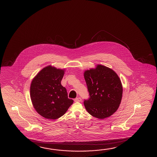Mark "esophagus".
Masks as SVG:
<instances>
[{"mask_svg":"<svg viewBox=\"0 0 157 157\" xmlns=\"http://www.w3.org/2000/svg\"><path fill=\"white\" fill-rule=\"evenodd\" d=\"M81 101H82V99H81V98H80V97H77V98L74 99V101L75 102H80Z\"/></svg>","mask_w":157,"mask_h":157,"instance_id":"1","label":"esophagus"}]
</instances>
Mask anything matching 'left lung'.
<instances>
[{
	"label": "left lung",
	"instance_id": "1",
	"mask_svg": "<svg viewBox=\"0 0 157 157\" xmlns=\"http://www.w3.org/2000/svg\"><path fill=\"white\" fill-rule=\"evenodd\" d=\"M89 99L84 105L90 115L99 119L109 117L117 110L121 101L122 86L118 75L111 68L102 65L85 71Z\"/></svg>",
	"mask_w": 157,
	"mask_h": 157
}]
</instances>
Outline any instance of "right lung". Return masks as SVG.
Returning a JSON list of instances; mask_svg holds the SVG:
<instances>
[{"label":"right lung","mask_w":157,"mask_h":157,"mask_svg":"<svg viewBox=\"0 0 157 157\" xmlns=\"http://www.w3.org/2000/svg\"><path fill=\"white\" fill-rule=\"evenodd\" d=\"M65 69L48 65L32 79L30 96L32 105L39 115L48 120L59 118L73 103L67 97L66 88L61 84Z\"/></svg>","instance_id":"add662e5"}]
</instances>
